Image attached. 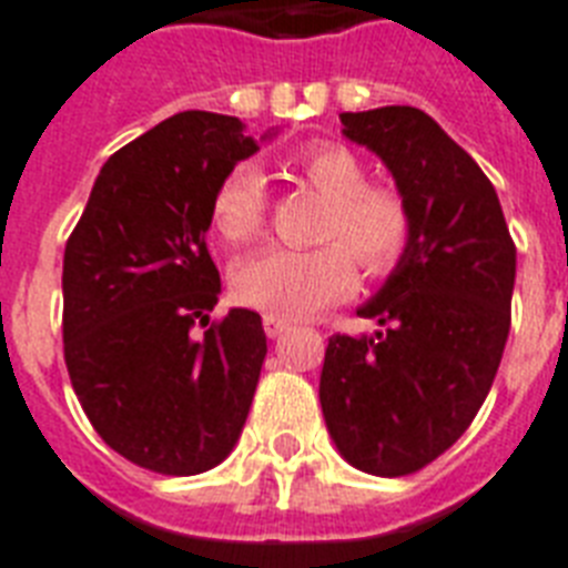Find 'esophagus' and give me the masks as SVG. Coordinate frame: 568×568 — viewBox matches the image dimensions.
Listing matches in <instances>:
<instances>
[{
    "label": "esophagus",
    "mask_w": 568,
    "mask_h": 568,
    "mask_svg": "<svg viewBox=\"0 0 568 568\" xmlns=\"http://www.w3.org/2000/svg\"><path fill=\"white\" fill-rule=\"evenodd\" d=\"M262 327H265L267 338H276L283 336L285 329H292V321L280 318V315H265V318H262Z\"/></svg>",
    "instance_id": "34e87169"
}]
</instances>
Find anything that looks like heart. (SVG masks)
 <instances>
[{"label":"heart","instance_id":"b5f03b06","mask_svg":"<svg viewBox=\"0 0 568 568\" xmlns=\"http://www.w3.org/2000/svg\"><path fill=\"white\" fill-rule=\"evenodd\" d=\"M285 176L327 200L315 250L271 247L241 262L232 280L235 301L280 318H310L356 285V257L365 276L386 280L413 241V212L388 182H368L359 155L336 141H312L283 159ZM214 235L244 247L267 223V185L253 164H235L214 185L209 203Z\"/></svg>","mask_w":568,"mask_h":568}]
</instances>
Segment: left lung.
<instances>
[{
	"mask_svg": "<svg viewBox=\"0 0 568 568\" xmlns=\"http://www.w3.org/2000/svg\"><path fill=\"white\" fill-rule=\"evenodd\" d=\"M342 132L383 159L413 212V241L356 310L374 336L329 338L321 409L359 471L413 475L475 422L510 333L516 244L493 182L413 105L345 111Z\"/></svg>",
	"mask_w": 568,
	"mask_h": 568,
	"instance_id": "1",
	"label": "left lung"
}]
</instances>
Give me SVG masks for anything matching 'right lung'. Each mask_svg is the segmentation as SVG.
<instances>
[{"mask_svg": "<svg viewBox=\"0 0 568 568\" xmlns=\"http://www.w3.org/2000/svg\"><path fill=\"white\" fill-rule=\"evenodd\" d=\"M258 144L239 118L182 111L111 155L64 247V363L93 430L159 475L230 457L267 338L221 294L205 232L214 185ZM200 323L204 333L195 336Z\"/></svg>", "mask_w": 568, "mask_h": 568, "instance_id": "obj_1", "label": "right lung"}]
</instances>
